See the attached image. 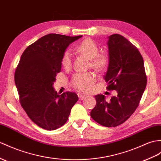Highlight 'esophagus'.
Listing matches in <instances>:
<instances>
[{
    "label": "esophagus",
    "instance_id": "obj_1",
    "mask_svg": "<svg viewBox=\"0 0 161 161\" xmlns=\"http://www.w3.org/2000/svg\"><path fill=\"white\" fill-rule=\"evenodd\" d=\"M78 97H79V99L80 100H83L85 97H86L85 95H83V94H81V93H78Z\"/></svg>",
    "mask_w": 161,
    "mask_h": 161
}]
</instances>
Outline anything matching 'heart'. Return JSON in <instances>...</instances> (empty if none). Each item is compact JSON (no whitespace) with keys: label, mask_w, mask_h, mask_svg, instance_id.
Segmentation results:
<instances>
[{"label":"heart","mask_w":161,"mask_h":161,"mask_svg":"<svg viewBox=\"0 0 161 161\" xmlns=\"http://www.w3.org/2000/svg\"><path fill=\"white\" fill-rule=\"evenodd\" d=\"M76 50L78 53L87 57L91 67L97 72H103L108 64V58L104 54H98V46L91 39H85L78 44ZM72 56L69 51H66L62 57L61 64L65 69L72 65ZM95 76L91 73H77L72 77V85L78 91L87 92L95 82Z\"/></svg>","instance_id":"1"}]
</instances>
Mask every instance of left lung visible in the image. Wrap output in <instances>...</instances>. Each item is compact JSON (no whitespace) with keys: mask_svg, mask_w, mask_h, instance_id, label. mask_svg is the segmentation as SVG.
<instances>
[{"mask_svg":"<svg viewBox=\"0 0 161 161\" xmlns=\"http://www.w3.org/2000/svg\"><path fill=\"white\" fill-rule=\"evenodd\" d=\"M108 66L104 76L108 90L117 94L110 101L96 95V105L92 118L102 126L115 127L123 124L135 112L146 89L147 77L144 61L139 50L119 34L108 37Z\"/></svg>","mask_w":161,"mask_h":161,"instance_id":"obj_1","label":"left lung"}]
</instances>
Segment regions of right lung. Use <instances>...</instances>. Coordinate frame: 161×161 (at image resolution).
<instances>
[{"instance_id":"1","label":"right lung","mask_w":161,"mask_h":161,"mask_svg":"<svg viewBox=\"0 0 161 161\" xmlns=\"http://www.w3.org/2000/svg\"><path fill=\"white\" fill-rule=\"evenodd\" d=\"M82 37L50 33L27 47L15 72L19 102L29 118L47 130H56L67 121L78 101L76 93L61 95L53 88L61 59L68 47Z\"/></svg>"}]
</instances>
